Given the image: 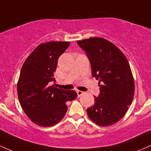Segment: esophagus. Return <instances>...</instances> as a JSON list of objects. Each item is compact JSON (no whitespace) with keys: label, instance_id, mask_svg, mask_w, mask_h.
<instances>
[{"label":"esophagus","instance_id":"1","mask_svg":"<svg viewBox=\"0 0 151 151\" xmlns=\"http://www.w3.org/2000/svg\"><path fill=\"white\" fill-rule=\"evenodd\" d=\"M77 95H78V96H81V95H83L84 94V91H77Z\"/></svg>","mask_w":151,"mask_h":151}]
</instances>
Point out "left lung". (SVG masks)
<instances>
[{
    "mask_svg": "<svg viewBox=\"0 0 151 151\" xmlns=\"http://www.w3.org/2000/svg\"><path fill=\"white\" fill-rule=\"evenodd\" d=\"M91 65L92 77L99 84L94 104L86 109L95 124L107 126L125 115L134 95V80L129 63L116 46L101 37L77 41Z\"/></svg>",
    "mask_w": 151,
    "mask_h": 151,
    "instance_id": "obj_1",
    "label": "left lung"
}]
</instances>
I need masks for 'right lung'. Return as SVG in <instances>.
I'll return each instance as SVG.
<instances>
[{"label": "right lung", "mask_w": 151, "mask_h": 151, "mask_svg": "<svg viewBox=\"0 0 151 151\" xmlns=\"http://www.w3.org/2000/svg\"><path fill=\"white\" fill-rule=\"evenodd\" d=\"M70 42H48L38 45L26 59L18 82L21 107L32 122L48 127L58 124L67 111L66 102L77 97L74 90L58 89L55 72L58 59Z\"/></svg>", "instance_id": "1"}]
</instances>
